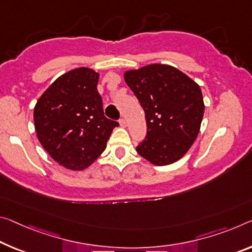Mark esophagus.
Listing matches in <instances>:
<instances>
[{"mask_svg":"<svg viewBox=\"0 0 252 252\" xmlns=\"http://www.w3.org/2000/svg\"><path fill=\"white\" fill-rule=\"evenodd\" d=\"M120 126H123V127H125V126H126V119H120Z\"/></svg>","mask_w":252,"mask_h":252,"instance_id":"1","label":"esophagus"}]
</instances>
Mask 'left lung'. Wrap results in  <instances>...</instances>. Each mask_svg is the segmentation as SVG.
<instances>
[{
    "label": "left lung",
    "mask_w": 252,
    "mask_h": 252,
    "mask_svg": "<svg viewBox=\"0 0 252 252\" xmlns=\"http://www.w3.org/2000/svg\"><path fill=\"white\" fill-rule=\"evenodd\" d=\"M125 81L146 115L147 135L137 153L156 166L179 160L196 139L204 115L198 84L161 63L127 70Z\"/></svg>",
    "instance_id": "1"
}]
</instances>
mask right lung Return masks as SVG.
<instances>
[{
    "label": "right lung",
    "mask_w": 252,
    "mask_h": 252,
    "mask_svg": "<svg viewBox=\"0 0 252 252\" xmlns=\"http://www.w3.org/2000/svg\"><path fill=\"white\" fill-rule=\"evenodd\" d=\"M98 76L87 67L67 71L48 87L34 106L40 143L67 169L84 170L91 166L119 126L104 117Z\"/></svg>",
    "instance_id": "right-lung-1"
}]
</instances>
